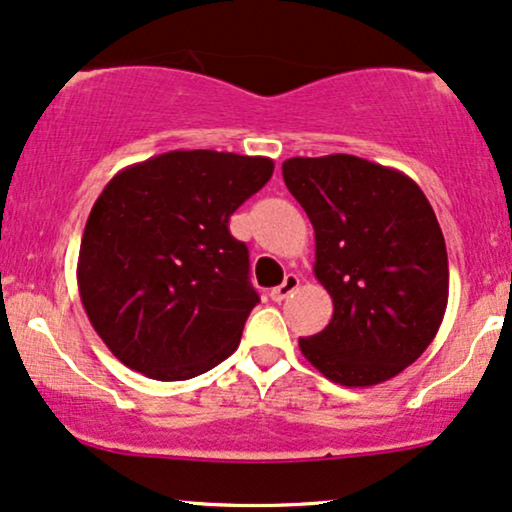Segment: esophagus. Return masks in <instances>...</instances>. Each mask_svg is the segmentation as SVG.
<instances>
[{"instance_id":"34e87169","label":"esophagus","mask_w":512,"mask_h":512,"mask_svg":"<svg viewBox=\"0 0 512 512\" xmlns=\"http://www.w3.org/2000/svg\"><path fill=\"white\" fill-rule=\"evenodd\" d=\"M297 286H300V278H297L295 274H288L286 281H283L281 286H276L274 290H271L269 297H271V300H274V302H283L288 295L295 293Z\"/></svg>"}]
</instances>
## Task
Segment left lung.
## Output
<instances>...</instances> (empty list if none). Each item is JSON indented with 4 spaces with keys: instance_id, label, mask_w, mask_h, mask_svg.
Here are the masks:
<instances>
[{
    "instance_id": "left-lung-1",
    "label": "left lung",
    "mask_w": 512,
    "mask_h": 512,
    "mask_svg": "<svg viewBox=\"0 0 512 512\" xmlns=\"http://www.w3.org/2000/svg\"><path fill=\"white\" fill-rule=\"evenodd\" d=\"M283 181L314 226V276L333 300L300 352L338 385L385 383L428 349L449 302L435 210L404 172L347 153L288 158Z\"/></svg>"
}]
</instances>
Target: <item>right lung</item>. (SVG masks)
Listing matches in <instances>:
<instances>
[{
    "label": "right lung",
    "mask_w": 512,
    "mask_h": 512,
    "mask_svg": "<svg viewBox=\"0 0 512 512\" xmlns=\"http://www.w3.org/2000/svg\"><path fill=\"white\" fill-rule=\"evenodd\" d=\"M274 160L170 151L108 181L84 226L77 288L94 331L132 371L189 380L236 352L260 295L229 217Z\"/></svg>",
    "instance_id": "obj_1"
}]
</instances>
